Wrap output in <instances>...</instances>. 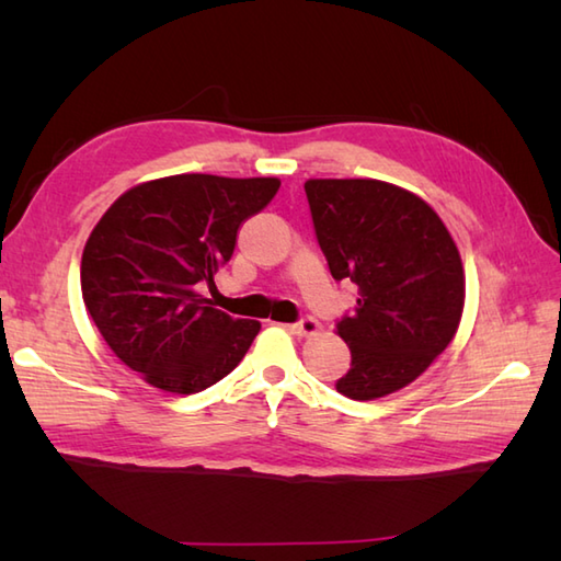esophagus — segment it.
<instances>
[{
  "instance_id": "34e87169",
  "label": "esophagus",
  "mask_w": 561,
  "mask_h": 561,
  "mask_svg": "<svg viewBox=\"0 0 561 561\" xmlns=\"http://www.w3.org/2000/svg\"><path fill=\"white\" fill-rule=\"evenodd\" d=\"M291 330H294L299 337H311V335H318V332L323 330V325H320L316 318L308 316V318H301L299 323H294Z\"/></svg>"
}]
</instances>
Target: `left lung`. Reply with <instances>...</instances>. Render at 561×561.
I'll return each instance as SVG.
<instances>
[{
  "label": "left lung",
  "mask_w": 561,
  "mask_h": 561,
  "mask_svg": "<svg viewBox=\"0 0 561 561\" xmlns=\"http://www.w3.org/2000/svg\"><path fill=\"white\" fill-rule=\"evenodd\" d=\"M306 197L320 250L356 308L337 323L352 368L335 388L376 400L410 386L456 337L465 272L446 224L422 197L371 178H311Z\"/></svg>",
  "instance_id": "8db88e82"
}]
</instances>
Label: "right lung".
I'll return each instance as SVG.
<instances>
[{
    "label": "right lung",
    "instance_id": "add662e5",
    "mask_svg": "<svg viewBox=\"0 0 561 561\" xmlns=\"http://www.w3.org/2000/svg\"><path fill=\"white\" fill-rule=\"evenodd\" d=\"M277 178L183 173L139 183L93 226L81 296L117 359L149 386L193 396L229 376L260 332L197 294L231 260L236 233Z\"/></svg>",
    "mask_w": 561,
    "mask_h": 561
}]
</instances>
